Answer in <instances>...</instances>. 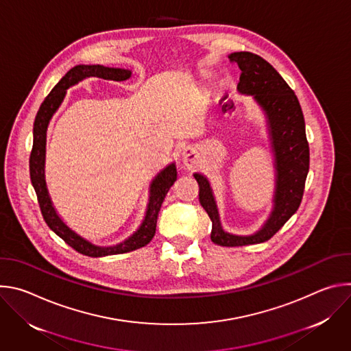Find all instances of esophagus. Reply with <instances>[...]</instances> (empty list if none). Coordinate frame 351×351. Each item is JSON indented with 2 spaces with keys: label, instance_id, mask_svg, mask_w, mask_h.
Segmentation results:
<instances>
[{
  "label": "esophagus",
  "instance_id": "obj_1",
  "mask_svg": "<svg viewBox=\"0 0 351 351\" xmlns=\"http://www.w3.org/2000/svg\"><path fill=\"white\" fill-rule=\"evenodd\" d=\"M183 162L189 168L193 167V164L195 162V152H194V148H191V147H186L184 148V152H183Z\"/></svg>",
  "mask_w": 351,
  "mask_h": 351
}]
</instances>
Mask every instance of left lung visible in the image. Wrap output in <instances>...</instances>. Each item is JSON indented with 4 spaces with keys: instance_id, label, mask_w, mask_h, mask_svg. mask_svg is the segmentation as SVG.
I'll use <instances>...</instances> for the list:
<instances>
[{
    "instance_id": "1",
    "label": "left lung",
    "mask_w": 351,
    "mask_h": 351,
    "mask_svg": "<svg viewBox=\"0 0 351 351\" xmlns=\"http://www.w3.org/2000/svg\"><path fill=\"white\" fill-rule=\"evenodd\" d=\"M229 58L241 71L239 91L254 95L268 117L276 168L274 211L265 226L253 236H234L222 229L208 180L194 173L199 186V203L213 221L211 240L223 247H239L269 240L298 210L310 168V147L298 98L278 71L248 51L233 53Z\"/></svg>"
}]
</instances>
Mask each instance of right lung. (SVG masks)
<instances>
[{"instance_id": "obj_1", "label": "right lung", "mask_w": 351, "mask_h": 351, "mask_svg": "<svg viewBox=\"0 0 351 351\" xmlns=\"http://www.w3.org/2000/svg\"><path fill=\"white\" fill-rule=\"evenodd\" d=\"M84 77H103L107 80H126L130 77V71L128 69H118V68H107L101 65H77L72 68L57 84L49 91V94L44 98L41 103L33 126V147L29 158V168H30V180L37 194V202L40 206L41 215L56 234H58L66 244H69L77 253L87 256V257H104V256H114V254H123L133 252L140 247L147 245L153 240L157 228L158 213L165 199L167 193L169 191L171 186L178 179L176 167L171 164L167 167L158 176L153 180L152 184V195H149L148 210L145 218L138 228V230L129 237L126 241L114 245V247H98L87 240L77 236L73 230H71L57 215L51 199H49L45 180H44V156H45V132L48 121L51 119L53 114L57 111L62 99L65 97V90Z\"/></svg>"}]
</instances>
